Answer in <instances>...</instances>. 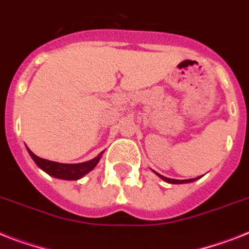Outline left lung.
Segmentation results:
<instances>
[{
	"label": "left lung",
	"mask_w": 249,
	"mask_h": 249,
	"mask_svg": "<svg viewBox=\"0 0 249 249\" xmlns=\"http://www.w3.org/2000/svg\"><path fill=\"white\" fill-rule=\"evenodd\" d=\"M158 174V173H157ZM158 176L161 178V179H164L165 182H168V183H172V184H182V183H190V182H194V180L198 179V177L197 178H192V179H172V178H166V177H163L161 174H158Z\"/></svg>",
	"instance_id": "8db88e82"
}]
</instances>
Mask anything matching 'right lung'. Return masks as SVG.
Instances as JSON below:
<instances>
[{
  "label": "right lung",
  "instance_id": "right-lung-1",
  "mask_svg": "<svg viewBox=\"0 0 249 249\" xmlns=\"http://www.w3.org/2000/svg\"><path fill=\"white\" fill-rule=\"evenodd\" d=\"M28 151L30 154V157L33 158V160L36 163V165L39 168H42L46 173H48L49 176L55 177V178H59V179L66 180L80 179L81 177H84L86 173H89L90 170L94 169L96 164L99 163L100 158H102V154H99V157L94 158V159L89 160V161H85V163L61 164L38 158L36 154H33L29 149Z\"/></svg>",
  "mask_w": 249,
  "mask_h": 249
}]
</instances>
